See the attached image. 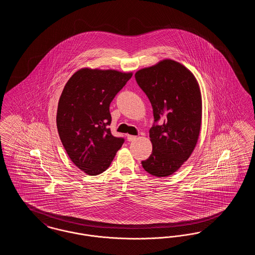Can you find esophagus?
Returning a JSON list of instances; mask_svg holds the SVG:
<instances>
[{
    "label": "esophagus",
    "mask_w": 255,
    "mask_h": 255,
    "mask_svg": "<svg viewBox=\"0 0 255 255\" xmlns=\"http://www.w3.org/2000/svg\"><path fill=\"white\" fill-rule=\"evenodd\" d=\"M127 139H128L129 141H133V140L136 139V136H135V135H132V134H128V135H127Z\"/></svg>",
    "instance_id": "obj_1"
}]
</instances>
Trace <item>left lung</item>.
<instances>
[{"label":"left lung","mask_w":255,"mask_h":255,"mask_svg":"<svg viewBox=\"0 0 255 255\" xmlns=\"http://www.w3.org/2000/svg\"><path fill=\"white\" fill-rule=\"evenodd\" d=\"M135 80L149 98L155 122L149 136L152 154L141 161L146 172L168 177L191 156L202 124V95L199 83L181 63L163 59L141 69Z\"/></svg>","instance_id":"8db88e82"}]
</instances>
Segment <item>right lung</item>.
<instances>
[{"mask_svg": "<svg viewBox=\"0 0 255 255\" xmlns=\"http://www.w3.org/2000/svg\"><path fill=\"white\" fill-rule=\"evenodd\" d=\"M132 75L83 68L73 73L63 89L56 116L61 142L73 163L90 176L107 170L124 142L108 128L109 108Z\"/></svg>", "mask_w": 255, "mask_h": 255, "instance_id": "obj_1", "label": "right lung"}]
</instances>
